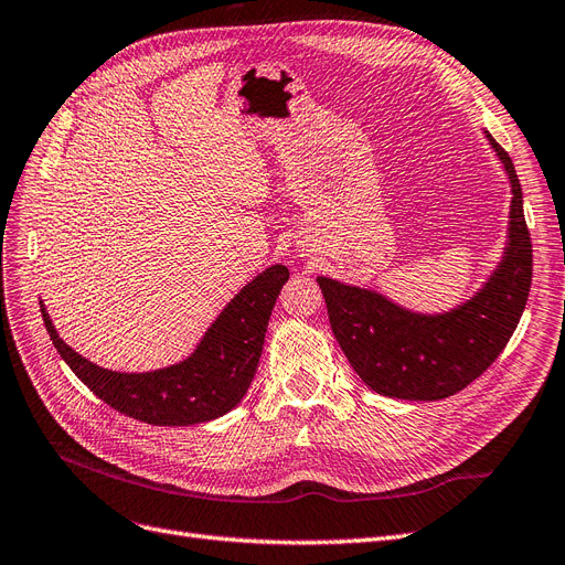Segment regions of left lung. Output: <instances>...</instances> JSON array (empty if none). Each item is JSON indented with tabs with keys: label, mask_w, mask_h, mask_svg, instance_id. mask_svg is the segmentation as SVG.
Wrapping results in <instances>:
<instances>
[{
	"label": "left lung",
	"mask_w": 565,
	"mask_h": 565,
	"mask_svg": "<svg viewBox=\"0 0 565 565\" xmlns=\"http://www.w3.org/2000/svg\"><path fill=\"white\" fill-rule=\"evenodd\" d=\"M488 141L511 183L509 241L500 266L476 297L457 309L424 316L386 297L318 278L332 332L372 391L403 401H440L469 386L494 363L523 316L533 280V245L523 216V193L507 150Z\"/></svg>",
	"instance_id": "8db88e82"
}]
</instances>
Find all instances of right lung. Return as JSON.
Wrapping results in <instances>:
<instances>
[{
	"label": "right lung",
	"mask_w": 565,
	"mask_h": 565,
	"mask_svg": "<svg viewBox=\"0 0 565 565\" xmlns=\"http://www.w3.org/2000/svg\"><path fill=\"white\" fill-rule=\"evenodd\" d=\"M287 278L289 270L280 264L259 273L231 299L185 361L156 372H113L89 363L58 337L42 301L40 311L63 361L100 401L152 426H188L226 415L243 401Z\"/></svg>",
	"instance_id": "right-lung-1"
}]
</instances>
